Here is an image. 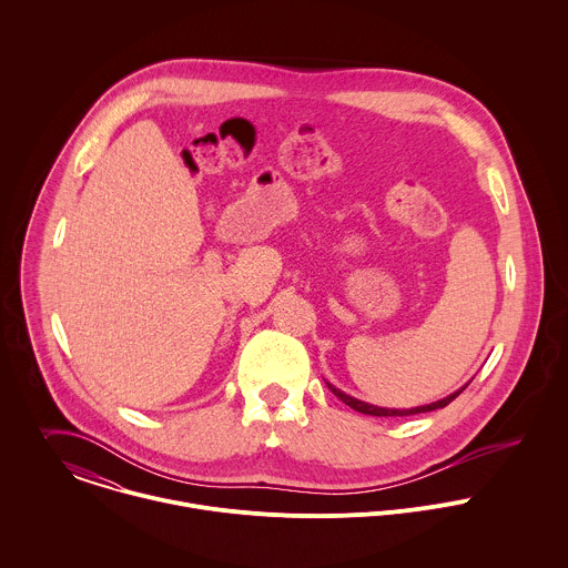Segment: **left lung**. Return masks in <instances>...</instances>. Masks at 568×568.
I'll use <instances>...</instances> for the list:
<instances>
[{"instance_id":"obj_1","label":"left lung","mask_w":568,"mask_h":568,"mask_svg":"<svg viewBox=\"0 0 568 568\" xmlns=\"http://www.w3.org/2000/svg\"><path fill=\"white\" fill-rule=\"evenodd\" d=\"M327 386H329V390H332L338 399H342L346 406H351L353 410H357V413H362V415H371V417H406V415L430 413V410H437V408H446L453 399H456V397L465 390V386H463L460 390H456L450 397H446V399H442V402H435V404H428V406H419V408H410V410H393V408H379V406H371V404H366V402H359V399H355V397L342 393L341 388H336V386H332V384H327Z\"/></svg>"}]
</instances>
